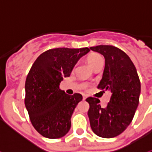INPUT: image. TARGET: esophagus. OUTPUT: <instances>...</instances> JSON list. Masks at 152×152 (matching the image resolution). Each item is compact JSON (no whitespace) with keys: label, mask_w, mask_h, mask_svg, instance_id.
<instances>
[{"label":"esophagus","mask_w":152,"mask_h":152,"mask_svg":"<svg viewBox=\"0 0 152 152\" xmlns=\"http://www.w3.org/2000/svg\"><path fill=\"white\" fill-rule=\"evenodd\" d=\"M86 99V96H83V99Z\"/></svg>","instance_id":"1"}]
</instances>
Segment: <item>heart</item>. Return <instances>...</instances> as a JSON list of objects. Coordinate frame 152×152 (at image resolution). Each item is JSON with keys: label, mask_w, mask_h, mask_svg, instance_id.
Instances as JSON below:
<instances>
[{"label": "heart", "mask_w": 152, "mask_h": 152, "mask_svg": "<svg viewBox=\"0 0 152 152\" xmlns=\"http://www.w3.org/2000/svg\"><path fill=\"white\" fill-rule=\"evenodd\" d=\"M86 60L93 69H94L98 66L104 64V58L100 54L97 53H92L89 54L87 56Z\"/></svg>", "instance_id": "1"}]
</instances>
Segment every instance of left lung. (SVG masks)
Returning a JSON list of instances; mask_svg holds the SVG:
<instances>
[{"label":"left lung","mask_w":152,"mask_h":152,"mask_svg":"<svg viewBox=\"0 0 152 152\" xmlns=\"http://www.w3.org/2000/svg\"><path fill=\"white\" fill-rule=\"evenodd\" d=\"M90 49L105 58L98 89L110 90L112 94L105 108H102L99 99H86L90 104V124L96 135L112 138L121 134L132 120L139 103L141 82L135 66L124 51L112 45L91 47Z\"/></svg>","instance_id":"1"}]
</instances>
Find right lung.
<instances>
[{"mask_svg": "<svg viewBox=\"0 0 152 152\" xmlns=\"http://www.w3.org/2000/svg\"><path fill=\"white\" fill-rule=\"evenodd\" d=\"M90 48H58L44 52L35 60L25 80L24 104L32 125L44 137L56 139L71 128V117L82 95L66 94L59 89L80 58Z\"/></svg>", "mask_w": 152, "mask_h": 152, "instance_id": "1", "label": "right lung"}]
</instances>
